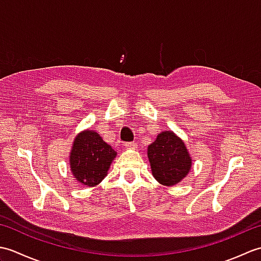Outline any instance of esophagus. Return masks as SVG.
<instances>
[{"label":"esophagus","instance_id":"esophagus-1","mask_svg":"<svg viewBox=\"0 0 261 261\" xmlns=\"http://www.w3.org/2000/svg\"><path fill=\"white\" fill-rule=\"evenodd\" d=\"M124 147L126 149H137V143L136 142H125L124 143Z\"/></svg>","mask_w":261,"mask_h":261}]
</instances>
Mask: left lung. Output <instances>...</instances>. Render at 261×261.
<instances>
[{
    "mask_svg": "<svg viewBox=\"0 0 261 261\" xmlns=\"http://www.w3.org/2000/svg\"><path fill=\"white\" fill-rule=\"evenodd\" d=\"M148 158L153 177L166 186L179 182L192 167L185 143L171 131L157 136V139L148 147Z\"/></svg>",
    "mask_w": 261,
    "mask_h": 261,
    "instance_id": "obj_1",
    "label": "left lung"
}]
</instances>
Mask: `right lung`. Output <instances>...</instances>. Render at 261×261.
Wrapping results in <instances>:
<instances>
[{"label":"right lung","instance_id":"add662e5","mask_svg":"<svg viewBox=\"0 0 261 261\" xmlns=\"http://www.w3.org/2000/svg\"><path fill=\"white\" fill-rule=\"evenodd\" d=\"M116 152L97 132L86 130L75 138L70 152V168L75 178L86 186L99 184L107 176Z\"/></svg>","mask_w":261,"mask_h":261}]
</instances>
